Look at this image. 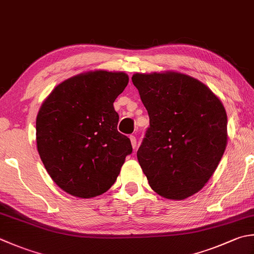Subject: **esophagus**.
<instances>
[{"label": "esophagus", "mask_w": 254, "mask_h": 254, "mask_svg": "<svg viewBox=\"0 0 254 254\" xmlns=\"http://www.w3.org/2000/svg\"><path fill=\"white\" fill-rule=\"evenodd\" d=\"M130 141H131L132 147L134 148V150H135V148H136V137L134 136V135H131V136H130Z\"/></svg>", "instance_id": "esophagus-1"}]
</instances>
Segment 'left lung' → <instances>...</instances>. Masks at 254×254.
Masks as SVG:
<instances>
[{
  "mask_svg": "<svg viewBox=\"0 0 254 254\" xmlns=\"http://www.w3.org/2000/svg\"><path fill=\"white\" fill-rule=\"evenodd\" d=\"M150 117L137 160L152 190L173 200L199 191L225 153L227 113L206 84L177 71L134 73Z\"/></svg>",
  "mask_w": 254,
  "mask_h": 254,
  "instance_id": "obj_1",
  "label": "left lung"
}]
</instances>
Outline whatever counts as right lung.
I'll use <instances>...</instances> for the list:
<instances>
[{
  "mask_svg": "<svg viewBox=\"0 0 254 254\" xmlns=\"http://www.w3.org/2000/svg\"><path fill=\"white\" fill-rule=\"evenodd\" d=\"M127 83L126 72H83L59 83L39 109L38 154L52 180L69 195H102L132 153L130 138L118 132L113 108Z\"/></svg>",
  "mask_w": 254,
  "mask_h": 254,
  "instance_id": "add662e5",
  "label": "right lung"
}]
</instances>
